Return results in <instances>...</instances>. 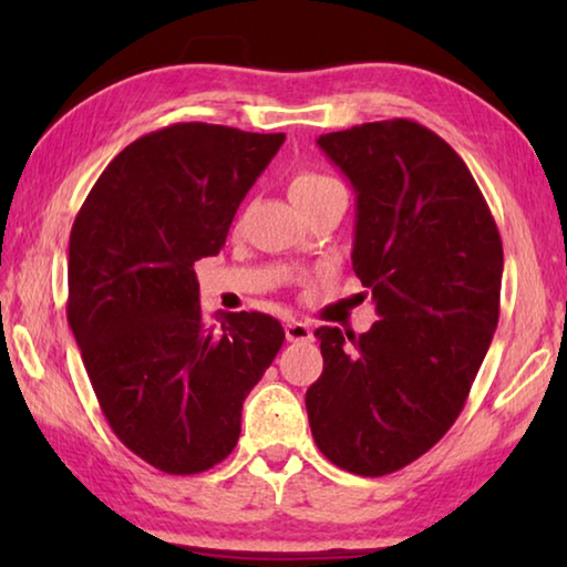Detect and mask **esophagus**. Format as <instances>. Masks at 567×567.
<instances>
[{
	"label": "esophagus",
	"instance_id": "esophagus-1",
	"mask_svg": "<svg viewBox=\"0 0 567 567\" xmlns=\"http://www.w3.org/2000/svg\"><path fill=\"white\" fill-rule=\"evenodd\" d=\"M285 338L290 340V342H310L312 340V330L307 328L305 322L292 320V322L285 324Z\"/></svg>",
	"mask_w": 567,
	"mask_h": 567
}]
</instances>
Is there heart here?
Instances as JSON below:
<instances>
[{"instance_id": "heart-1", "label": "heart", "mask_w": 567, "mask_h": 567, "mask_svg": "<svg viewBox=\"0 0 567 567\" xmlns=\"http://www.w3.org/2000/svg\"><path fill=\"white\" fill-rule=\"evenodd\" d=\"M338 187H342L340 182L330 175H324V172L302 169V172H297L290 182V197L295 199V205H305V203H310V199L322 197L324 192L338 189Z\"/></svg>"}]
</instances>
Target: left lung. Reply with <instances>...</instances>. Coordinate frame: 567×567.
<instances>
[{"instance_id": "obj_1", "label": "left lung", "mask_w": 567, "mask_h": 567, "mask_svg": "<svg viewBox=\"0 0 567 567\" xmlns=\"http://www.w3.org/2000/svg\"><path fill=\"white\" fill-rule=\"evenodd\" d=\"M358 195L352 270L378 322L354 338L320 328L322 375L305 405L320 453L380 477L443 437L501 318L503 243L457 152L412 120L322 134Z\"/></svg>"}]
</instances>
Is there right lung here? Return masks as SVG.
Listing matches in <instances>:
<instances>
[{
    "mask_svg": "<svg viewBox=\"0 0 567 567\" xmlns=\"http://www.w3.org/2000/svg\"><path fill=\"white\" fill-rule=\"evenodd\" d=\"M282 142L169 124L124 147L74 217L66 320L112 433L167 475L233 453L243 402L285 342L262 312L207 322L195 275Z\"/></svg>",
    "mask_w": 567,
    "mask_h": 567,
    "instance_id": "1",
    "label": "right lung"
}]
</instances>
